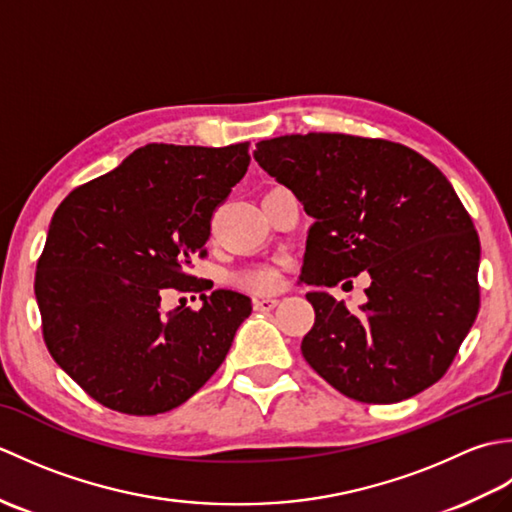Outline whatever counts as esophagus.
<instances>
[{
  "label": "esophagus",
  "instance_id": "esophagus-1",
  "mask_svg": "<svg viewBox=\"0 0 512 512\" xmlns=\"http://www.w3.org/2000/svg\"><path fill=\"white\" fill-rule=\"evenodd\" d=\"M277 299H270V297H255L253 299V308L257 310V312H268V310H273V308H277Z\"/></svg>",
  "mask_w": 512,
  "mask_h": 512
}]
</instances>
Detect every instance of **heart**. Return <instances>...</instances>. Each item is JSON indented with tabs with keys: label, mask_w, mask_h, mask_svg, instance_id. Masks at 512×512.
I'll return each mask as SVG.
<instances>
[{
	"label": "heart",
	"mask_w": 512,
	"mask_h": 512,
	"mask_svg": "<svg viewBox=\"0 0 512 512\" xmlns=\"http://www.w3.org/2000/svg\"><path fill=\"white\" fill-rule=\"evenodd\" d=\"M239 284L255 292H268L277 286V273L268 266H255L239 275Z\"/></svg>",
	"instance_id": "b5f03b06"
}]
</instances>
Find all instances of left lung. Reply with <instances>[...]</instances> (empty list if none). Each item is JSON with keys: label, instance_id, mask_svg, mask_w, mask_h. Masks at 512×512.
Segmentation results:
<instances>
[{"label": "left lung", "instance_id": "left-lung-1", "mask_svg": "<svg viewBox=\"0 0 512 512\" xmlns=\"http://www.w3.org/2000/svg\"><path fill=\"white\" fill-rule=\"evenodd\" d=\"M255 160L314 217L303 284L372 279L361 312L306 295L301 352L314 372L369 405L438 383L480 310V237L442 171L391 140L321 132L262 140Z\"/></svg>", "mask_w": 512, "mask_h": 512}]
</instances>
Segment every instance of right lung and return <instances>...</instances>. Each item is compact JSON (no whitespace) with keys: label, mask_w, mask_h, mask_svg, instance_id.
I'll use <instances>...</instances> for the list:
<instances>
[{"label":"right lung","mask_w":512,"mask_h":512,"mask_svg":"<svg viewBox=\"0 0 512 512\" xmlns=\"http://www.w3.org/2000/svg\"><path fill=\"white\" fill-rule=\"evenodd\" d=\"M248 143H151L70 191L37 262L41 330L54 361L103 407L156 416L191 398L222 365L253 306L213 290L202 308L160 314L169 288L204 292L211 217L248 169Z\"/></svg>","instance_id":"obj_1"}]
</instances>
